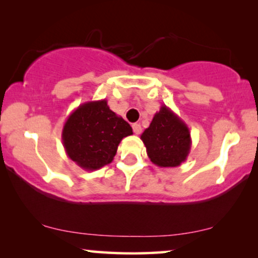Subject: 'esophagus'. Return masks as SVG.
I'll return each instance as SVG.
<instances>
[{
	"label": "esophagus",
	"instance_id": "1",
	"mask_svg": "<svg viewBox=\"0 0 258 258\" xmlns=\"http://www.w3.org/2000/svg\"><path fill=\"white\" fill-rule=\"evenodd\" d=\"M133 130L136 135H140L141 132H142V126H141L140 123H134L133 124Z\"/></svg>",
	"mask_w": 258,
	"mask_h": 258
}]
</instances>
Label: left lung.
<instances>
[{"instance_id":"8db88e82","label":"left lung","mask_w":258,"mask_h":258,"mask_svg":"<svg viewBox=\"0 0 258 258\" xmlns=\"http://www.w3.org/2000/svg\"><path fill=\"white\" fill-rule=\"evenodd\" d=\"M141 140L150 161L161 168H175L186 160L191 148L188 125L170 108L163 104L154 115Z\"/></svg>"}]
</instances>
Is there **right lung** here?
<instances>
[{
	"mask_svg": "<svg viewBox=\"0 0 258 258\" xmlns=\"http://www.w3.org/2000/svg\"><path fill=\"white\" fill-rule=\"evenodd\" d=\"M133 135L121 116L110 110L107 100L80 104L63 125L62 142L67 155L83 170H97L114 160L118 144Z\"/></svg>",
	"mask_w": 258,
	"mask_h": 258,
	"instance_id": "obj_1",
	"label": "right lung"
}]
</instances>
